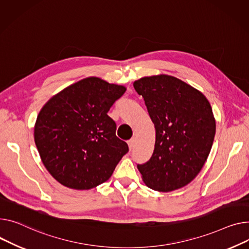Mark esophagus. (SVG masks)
I'll use <instances>...</instances> for the list:
<instances>
[{"label": "esophagus", "mask_w": 249, "mask_h": 249, "mask_svg": "<svg viewBox=\"0 0 249 249\" xmlns=\"http://www.w3.org/2000/svg\"><path fill=\"white\" fill-rule=\"evenodd\" d=\"M127 143H128L129 149H130V150H131V149L134 147V144H135V139H134V138H131L130 140H128V142H127Z\"/></svg>", "instance_id": "esophagus-1"}]
</instances>
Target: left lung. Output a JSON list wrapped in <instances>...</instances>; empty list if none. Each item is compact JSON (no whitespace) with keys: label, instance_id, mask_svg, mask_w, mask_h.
Instances as JSON below:
<instances>
[{"label":"left lung","instance_id":"8db88e82","mask_svg":"<svg viewBox=\"0 0 249 249\" xmlns=\"http://www.w3.org/2000/svg\"><path fill=\"white\" fill-rule=\"evenodd\" d=\"M155 127L154 151L137 168L159 192L186 186L202 169L214 140L215 118L207 98L176 77L160 74L133 83Z\"/></svg>","mask_w":249,"mask_h":249}]
</instances>
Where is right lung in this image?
<instances>
[{"mask_svg": "<svg viewBox=\"0 0 249 249\" xmlns=\"http://www.w3.org/2000/svg\"><path fill=\"white\" fill-rule=\"evenodd\" d=\"M126 87L88 77L54 95L41 109L34 139L44 166L59 183L88 190L107 181L128 145L107 115Z\"/></svg>", "mask_w": 249, "mask_h": 249, "instance_id": "right-lung-1", "label": "right lung"}]
</instances>
